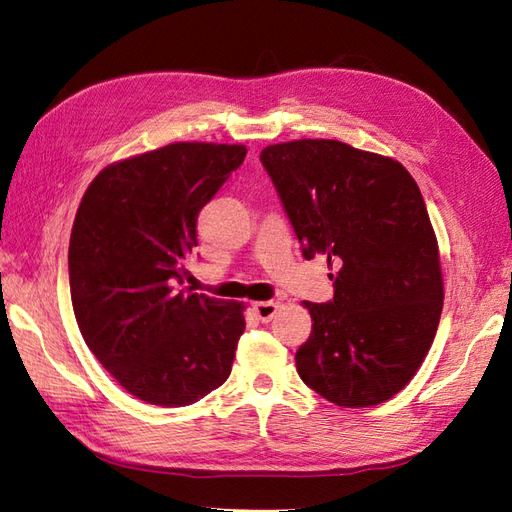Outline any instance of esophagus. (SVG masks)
I'll return each mask as SVG.
<instances>
[{"label":"esophagus","mask_w":512,"mask_h":512,"mask_svg":"<svg viewBox=\"0 0 512 512\" xmlns=\"http://www.w3.org/2000/svg\"><path fill=\"white\" fill-rule=\"evenodd\" d=\"M254 314L260 322H269L277 314V303L275 301H260L254 303Z\"/></svg>","instance_id":"obj_1"}]
</instances>
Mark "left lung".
<instances>
[{"mask_svg": "<svg viewBox=\"0 0 512 512\" xmlns=\"http://www.w3.org/2000/svg\"><path fill=\"white\" fill-rule=\"evenodd\" d=\"M303 258L327 256L329 303L303 305L312 335L297 350L301 380L331 404L391 399L421 367L438 331L444 286L436 232L408 170L327 138L262 149Z\"/></svg>", "mask_w": 512, "mask_h": 512, "instance_id": "1", "label": "left lung"}]
</instances>
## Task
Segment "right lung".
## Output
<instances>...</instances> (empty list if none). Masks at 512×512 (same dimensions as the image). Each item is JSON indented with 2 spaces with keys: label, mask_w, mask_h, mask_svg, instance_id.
<instances>
[{
  "label": "right lung",
  "mask_w": 512,
  "mask_h": 512,
  "mask_svg": "<svg viewBox=\"0 0 512 512\" xmlns=\"http://www.w3.org/2000/svg\"><path fill=\"white\" fill-rule=\"evenodd\" d=\"M243 145L173 143L100 170L76 211L70 297L89 350L130 395L181 408L226 382L245 331L237 301L179 290L198 213Z\"/></svg>",
  "instance_id": "add662e5"
}]
</instances>
